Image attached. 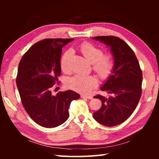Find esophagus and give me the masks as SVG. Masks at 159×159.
<instances>
[{
    "mask_svg": "<svg viewBox=\"0 0 159 159\" xmlns=\"http://www.w3.org/2000/svg\"><path fill=\"white\" fill-rule=\"evenodd\" d=\"M80 97H81V98H83V99H91L93 98V97L92 96H90V95H82Z\"/></svg>",
    "mask_w": 159,
    "mask_h": 159,
    "instance_id": "obj_1",
    "label": "esophagus"
}]
</instances>
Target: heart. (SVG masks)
<instances>
[{
	"instance_id": "obj_1",
	"label": "heart",
	"mask_w": 159,
	"mask_h": 159,
	"mask_svg": "<svg viewBox=\"0 0 159 159\" xmlns=\"http://www.w3.org/2000/svg\"><path fill=\"white\" fill-rule=\"evenodd\" d=\"M80 51L85 58L93 64V69L102 78H107L111 73L114 66L112 57L110 55H103V50L96 45L84 43L80 46ZM72 55L71 50H67L61 56L60 67L62 71L69 68V61ZM97 85V79L93 76L75 75L67 80V85L78 92L88 93Z\"/></svg>"
}]
</instances>
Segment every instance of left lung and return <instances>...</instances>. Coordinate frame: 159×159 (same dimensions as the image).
<instances>
[{
  "mask_svg": "<svg viewBox=\"0 0 159 159\" xmlns=\"http://www.w3.org/2000/svg\"><path fill=\"white\" fill-rule=\"evenodd\" d=\"M110 48L114 57L111 74L101 87L109 97L96 95L102 107L93 113L99 123L111 127L125 121L133 114L142 95V72L133 50L119 38L96 36L92 38Z\"/></svg>",
  "mask_w": 159,
  "mask_h": 159,
  "instance_id": "1",
  "label": "left lung"
}]
</instances>
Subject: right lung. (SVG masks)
Listing matches in <instances>:
<instances>
[{"label": "right lung", "instance_id": "obj_1", "mask_svg": "<svg viewBox=\"0 0 159 159\" xmlns=\"http://www.w3.org/2000/svg\"><path fill=\"white\" fill-rule=\"evenodd\" d=\"M73 40L40 41L29 48L19 64L16 83L21 103L31 119L44 128H55L65 122L71 102L80 98L71 90L56 95L51 91L61 74L62 47Z\"/></svg>", "mask_w": 159, "mask_h": 159}]
</instances>
